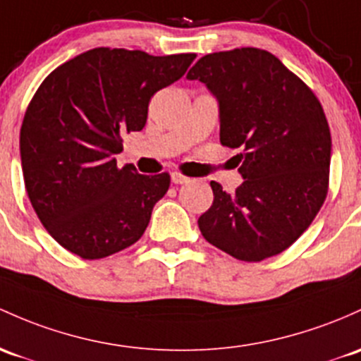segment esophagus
Returning a JSON list of instances; mask_svg holds the SVG:
<instances>
[{
    "label": "esophagus",
    "mask_w": 361,
    "mask_h": 361,
    "mask_svg": "<svg viewBox=\"0 0 361 361\" xmlns=\"http://www.w3.org/2000/svg\"><path fill=\"white\" fill-rule=\"evenodd\" d=\"M191 180L189 177L182 176L180 172H172V182L173 184H188V182Z\"/></svg>",
    "instance_id": "34e87169"
}]
</instances>
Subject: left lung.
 I'll return each instance as SVG.
<instances>
[{"mask_svg":"<svg viewBox=\"0 0 361 361\" xmlns=\"http://www.w3.org/2000/svg\"><path fill=\"white\" fill-rule=\"evenodd\" d=\"M188 79L207 84L219 99L220 142L243 149V184L228 195L210 182L213 203L197 219L201 234L243 262L282 253L310 227L327 196L332 141L324 108L265 49L210 53Z\"/></svg>","mask_w":361,"mask_h":361,"instance_id":"8db88e82","label":"left lung"}]
</instances>
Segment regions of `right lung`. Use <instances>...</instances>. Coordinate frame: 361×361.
I'll return each mask as SVG.
<instances>
[{
    "instance_id": "1",
    "label": "right lung",
    "mask_w": 361,
    "mask_h": 361,
    "mask_svg": "<svg viewBox=\"0 0 361 361\" xmlns=\"http://www.w3.org/2000/svg\"><path fill=\"white\" fill-rule=\"evenodd\" d=\"M195 58L94 48L42 80L22 122V172L34 212L65 250L98 259L145 234L170 176L118 169L114 154L123 134L145 127L151 96L179 80Z\"/></svg>"
}]
</instances>
